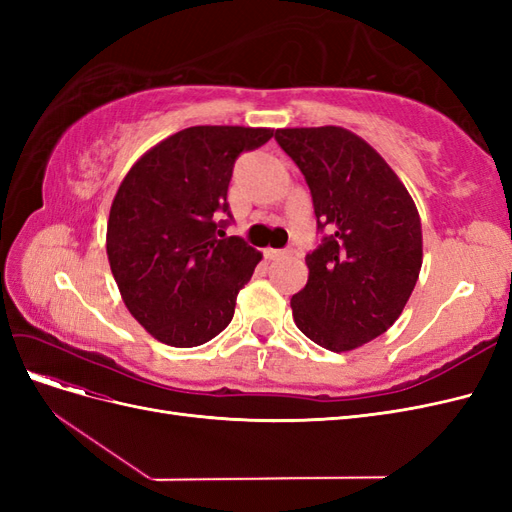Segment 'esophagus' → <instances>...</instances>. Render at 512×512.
I'll return each instance as SVG.
<instances>
[{
    "label": "esophagus",
    "mask_w": 512,
    "mask_h": 512,
    "mask_svg": "<svg viewBox=\"0 0 512 512\" xmlns=\"http://www.w3.org/2000/svg\"><path fill=\"white\" fill-rule=\"evenodd\" d=\"M286 256H288L286 250H273V247H267V250H265L267 260H280V258H286Z\"/></svg>",
    "instance_id": "obj_1"
}]
</instances>
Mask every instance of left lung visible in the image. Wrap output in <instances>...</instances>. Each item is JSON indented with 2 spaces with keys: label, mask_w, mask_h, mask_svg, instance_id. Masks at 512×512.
Segmentation results:
<instances>
[{
  "label": "left lung",
  "mask_w": 512,
  "mask_h": 512,
  "mask_svg": "<svg viewBox=\"0 0 512 512\" xmlns=\"http://www.w3.org/2000/svg\"><path fill=\"white\" fill-rule=\"evenodd\" d=\"M275 141L303 173L324 232L305 256L292 318L318 346L354 350L404 312L423 265L421 218L393 168L350 130L286 128Z\"/></svg>",
  "instance_id": "8db88e82"
}]
</instances>
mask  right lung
Here are the masks:
<instances>
[{
  "label": "right lung",
  "instance_id": "obj_1",
  "mask_svg": "<svg viewBox=\"0 0 512 512\" xmlns=\"http://www.w3.org/2000/svg\"><path fill=\"white\" fill-rule=\"evenodd\" d=\"M269 128L194 126L149 149L123 177L106 226L121 299L162 344L194 348L222 333L262 254L215 222L243 151Z\"/></svg>",
  "mask_w": 512,
  "mask_h": 512
}]
</instances>
